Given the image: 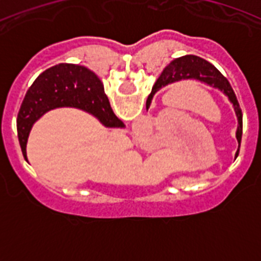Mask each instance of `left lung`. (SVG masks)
I'll return each instance as SVG.
<instances>
[{"mask_svg":"<svg viewBox=\"0 0 261 261\" xmlns=\"http://www.w3.org/2000/svg\"><path fill=\"white\" fill-rule=\"evenodd\" d=\"M181 80H196L200 81L202 84H206L212 87L221 90L230 102L232 103L234 107L235 115L238 117V129H237V140L241 144L242 140V128H243V117H242V110L239 107V103L237 100L234 90L230 86L229 81L226 80L221 71L212 65L211 62L206 60L201 59L199 56H193V55H186V56L177 57V59L172 60L161 73L158 80L155 81L153 89H151V94L149 95L147 100L150 102L153 99V95L162 89V87L168 86V85L177 82ZM239 153V149L237 154Z\"/></svg>","mask_w":261,"mask_h":261,"instance_id":"obj_1","label":"left lung"}]
</instances>
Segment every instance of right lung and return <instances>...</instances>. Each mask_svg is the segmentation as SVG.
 Wrapping results in <instances>:
<instances>
[{
	"label": "right lung",
	"instance_id": "add662e5",
	"mask_svg": "<svg viewBox=\"0 0 261 261\" xmlns=\"http://www.w3.org/2000/svg\"><path fill=\"white\" fill-rule=\"evenodd\" d=\"M59 107L86 111L108 128L124 126L123 121L114 114L103 84L94 71L75 64H59L43 71L34 81L20 106L17 130L26 161L27 140L34 123L47 111Z\"/></svg>",
	"mask_w": 261,
	"mask_h": 261
}]
</instances>
